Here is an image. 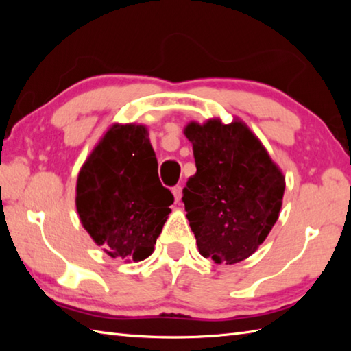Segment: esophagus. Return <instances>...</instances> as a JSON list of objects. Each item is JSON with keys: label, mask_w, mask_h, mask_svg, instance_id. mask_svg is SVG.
I'll use <instances>...</instances> for the list:
<instances>
[{"label": "esophagus", "mask_w": 351, "mask_h": 351, "mask_svg": "<svg viewBox=\"0 0 351 351\" xmlns=\"http://www.w3.org/2000/svg\"><path fill=\"white\" fill-rule=\"evenodd\" d=\"M171 192H173V197H175L176 203H180L181 197H182V187L181 186H175L173 189H171Z\"/></svg>", "instance_id": "34e87169"}]
</instances>
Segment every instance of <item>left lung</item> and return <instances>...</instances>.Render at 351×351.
<instances>
[{"instance_id": "8db88e82", "label": "left lung", "mask_w": 351, "mask_h": 351, "mask_svg": "<svg viewBox=\"0 0 351 351\" xmlns=\"http://www.w3.org/2000/svg\"><path fill=\"white\" fill-rule=\"evenodd\" d=\"M184 134L193 145L197 173L182 189V203L198 251L218 265L239 263L276 224L285 178L243 122H190Z\"/></svg>"}]
</instances>
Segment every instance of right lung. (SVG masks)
<instances>
[{"mask_svg":"<svg viewBox=\"0 0 351 351\" xmlns=\"http://www.w3.org/2000/svg\"><path fill=\"white\" fill-rule=\"evenodd\" d=\"M171 204L147 128L112 125L77 178L75 206L86 232L110 257L141 261L152 255Z\"/></svg>","mask_w":351,"mask_h":351,"instance_id":"add662e5","label":"right lung"}]
</instances>
